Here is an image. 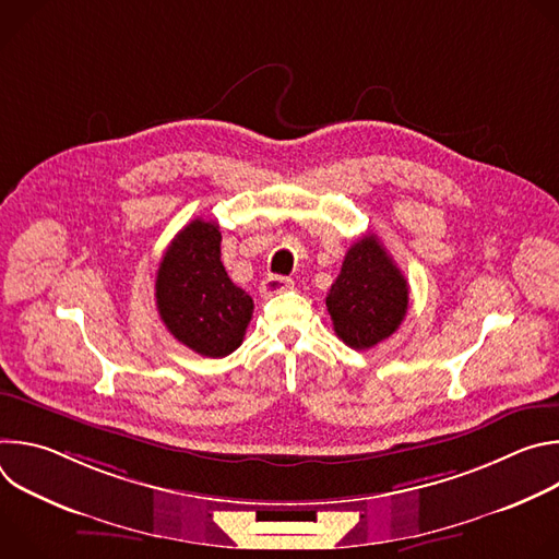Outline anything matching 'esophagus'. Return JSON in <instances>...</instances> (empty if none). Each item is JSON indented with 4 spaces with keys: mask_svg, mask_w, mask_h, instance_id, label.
<instances>
[{
    "mask_svg": "<svg viewBox=\"0 0 559 559\" xmlns=\"http://www.w3.org/2000/svg\"><path fill=\"white\" fill-rule=\"evenodd\" d=\"M292 285H294V283H292V278H287V276H278V274H272V276H267V278L261 283V296H263V298L276 296V294H281V292H287Z\"/></svg>",
    "mask_w": 559,
    "mask_h": 559,
    "instance_id": "esophagus-1",
    "label": "esophagus"
}]
</instances>
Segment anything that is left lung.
<instances>
[{
    "label": "left lung",
    "instance_id": "1",
    "mask_svg": "<svg viewBox=\"0 0 559 559\" xmlns=\"http://www.w3.org/2000/svg\"><path fill=\"white\" fill-rule=\"evenodd\" d=\"M325 302L336 336L362 352L401 328L409 305V285L378 236L365 234L347 250Z\"/></svg>",
    "mask_w": 559,
    "mask_h": 559
}]
</instances>
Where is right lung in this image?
Masks as SVG:
<instances>
[{
  "label": "right lung",
  "mask_w": 559,
  "mask_h": 559,
  "mask_svg": "<svg viewBox=\"0 0 559 559\" xmlns=\"http://www.w3.org/2000/svg\"><path fill=\"white\" fill-rule=\"evenodd\" d=\"M154 289L164 325L192 352L223 358L243 343L254 300L221 263L218 223L194 218L173 238Z\"/></svg>",
  "instance_id": "right-lung-1"
}]
</instances>
